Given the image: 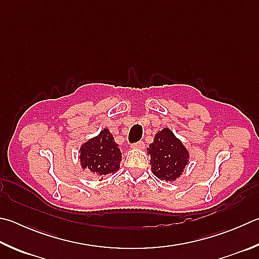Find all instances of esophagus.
<instances>
[{"label": "esophagus", "instance_id": "obj_1", "mask_svg": "<svg viewBox=\"0 0 259 259\" xmlns=\"http://www.w3.org/2000/svg\"><path fill=\"white\" fill-rule=\"evenodd\" d=\"M133 147L134 148H138V149H143L145 147V144H144V142H138V143L134 144Z\"/></svg>", "mask_w": 259, "mask_h": 259}]
</instances>
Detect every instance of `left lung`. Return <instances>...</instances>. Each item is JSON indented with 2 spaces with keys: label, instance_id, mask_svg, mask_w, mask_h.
Here are the masks:
<instances>
[{
  "label": "left lung",
  "instance_id": "left-lung-1",
  "mask_svg": "<svg viewBox=\"0 0 259 259\" xmlns=\"http://www.w3.org/2000/svg\"><path fill=\"white\" fill-rule=\"evenodd\" d=\"M147 150L153 175L162 181H176L189 162L188 149L168 128L155 135Z\"/></svg>",
  "mask_w": 259,
  "mask_h": 259
}]
</instances>
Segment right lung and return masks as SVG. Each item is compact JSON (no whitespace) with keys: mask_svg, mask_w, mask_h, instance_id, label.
<instances>
[{"mask_svg":"<svg viewBox=\"0 0 259 259\" xmlns=\"http://www.w3.org/2000/svg\"><path fill=\"white\" fill-rule=\"evenodd\" d=\"M79 153L81 167L83 170L87 168L96 176L115 173L120 168L121 150L119 145L114 142L113 135L106 128L96 137L82 144Z\"/></svg>","mask_w":259,"mask_h":259,"instance_id":"obj_1","label":"right lung"}]
</instances>
